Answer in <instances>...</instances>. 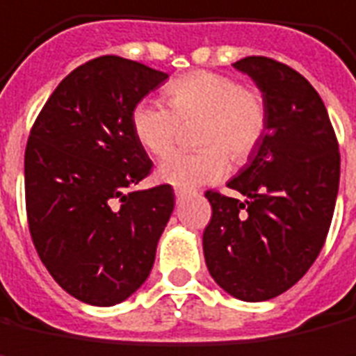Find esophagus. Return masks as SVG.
<instances>
[{"label": "esophagus", "instance_id": "1", "mask_svg": "<svg viewBox=\"0 0 356 356\" xmlns=\"http://www.w3.org/2000/svg\"><path fill=\"white\" fill-rule=\"evenodd\" d=\"M174 195H176V203H182L184 197H186V192H184V190H176Z\"/></svg>", "mask_w": 356, "mask_h": 356}]
</instances>
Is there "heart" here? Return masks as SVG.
I'll return each instance as SVG.
<instances>
[{"instance_id":"b5f03b06","label":"heart","mask_w":356,"mask_h":356,"mask_svg":"<svg viewBox=\"0 0 356 356\" xmlns=\"http://www.w3.org/2000/svg\"><path fill=\"white\" fill-rule=\"evenodd\" d=\"M164 97L168 108L154 100L137 102L131 127L145 151L163 156L176 145L182 124L202 120L197 143L205 149L168 154L156 168V178L174 188L192 190L225 178L230 156L236 163L248 161L267 134L264 95L229 75L192 71L170 81Z\"/></svg>"}]
</instances>
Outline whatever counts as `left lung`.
<instances>
[{
    "label": "left lung",
    "instance_id": "left-lung-1",
    "mask_svg": "<svg viewBox=\"0 0 356 356\" xmlns=\"http://www.w3.org/2000/svg\"><path fill=\"white\" fill-rule=\"evenodd\" d=\"M248 73L267 102V134L229 182L244 200L207 190L203 254L229 295L261 302L289 291L322 252L339 190V145L312 85L281 61L248 56Z\"/></svg>",
    "mask_w": 356,
    "mask_h": 356
}]
</instances>
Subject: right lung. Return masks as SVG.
Wrapping results in <instances>:
<instances>
[{
    "instance_id": "obj_1",
    "label": "right lung",
    "mask_w": 356,
    "mask_h": 356,
    "mask_svg": "<svg viewBox=\"0 0 356 356\" xmlns=\"http://www.w3.org/2000/svg\"><path fill=\"white\" fill-rule=\"evenodd\" d=\"M166 79L100 56L71 71L34 120L24 151L29 230L50 275L81 302L118 305L151 273L174 192L131 190L153 168L131 112Z\"/></svg>"
}]
</instances>
